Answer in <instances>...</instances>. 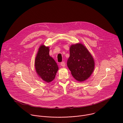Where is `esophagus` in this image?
<instances>
[{
  "mask_svg": "<svg viewBox=\"0 0 123 123\" xmlns=\"http://www.w3.org/2000/svg\"><path fill=\"white\" fill-rule=\"evenodd\" d=\"M60 65L62 67H65V63L64 62H62L61 63Z\"/></svg>",
  "mask_w": 123,
  "mask_h": 123,
  "instance_id": "esophagus-1",
  "label": "esophagus"
}]
</instances>
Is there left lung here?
Here are the masks:
<instances>
[{"label": "left lung", "instance_id": "obj_1", "mask_svg": "<svg viewBox=\"0 0 123 123\" xmlns=\"http://www.w3.org/2000/svg\"><path fill=\"white\" fill-rule=\"evenodd\" d=\"M67 66L73 77L81 82L92 75L94 68V61L85 46L80 43H77L70 47Z\"/></svg>", "mask_w": 123, "mask_h": 123}]
</instances>
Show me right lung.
<instances>
[{
  "mask_svg": "<svg viewBox=\"0 0 123 123\" xmlns=\"http://www.w3.org/2000/svg\"><path fill=\"white\" fill-rule=\"evenodd\" d=\"M49 53V47L42 45L38 48L35 61L37 73L46 83H50L55 79L58 70V65Z\"/></svg>",
  "mask_w": 123,
  "mask_h": 123,
  "instance_id": "right-lung-1",
  "label": "right lung"
}]
</instances>
